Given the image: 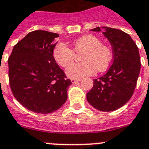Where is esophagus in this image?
I'll return each mask as SVG.
<instances>
[{
    "label": "esophagus",
    "mask_w": 149,
    "mask_h": 149,
    "mask_svg": "<svg viewBox=\"0 0 149 149\" xmlns=\"http://www.w3.org/2000/svg\"><path fill=\"white\" fill-rule=\"evenodd\" d=\"M81 81V79H71V82L73 83V84H74V83L77 82V81Z\"/></svg>",
    "instance_id": "1"
}]
</instances>
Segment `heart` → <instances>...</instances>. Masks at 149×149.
Returning <instances> with one entry per match:
<instances>
[{
  "mask_svg": "<svg viewBox=\"0 0 149 149\" xmlns=\"http://www.w3.org/2000/svg\"><path fill=\"white\" fill-rule=\"evenodd\" d=\"M73 50L83 52V62L71 65L74 58L73 49L64 43H58L53 49V58L58 65L68 68L66 73L73 79H80L93 75L98 71H104L108 68L112 59V51L108 45L102 43L98 36L88 34L77 38L73 42Z\"/></svg>",
  "mask_w": 149,
  "mask_h": 149,
  "instance_id": "1",
  "label": "heart"
}]
</instances>
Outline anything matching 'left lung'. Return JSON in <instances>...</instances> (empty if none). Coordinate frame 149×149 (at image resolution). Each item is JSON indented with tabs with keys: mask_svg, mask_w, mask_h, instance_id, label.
I'll return each instance as SVG.
<instances>
[{
	"mask_svg": "<svg viewBox=\"0 0 149 149\" xmlns=\"http://www.w3.org/2000/svg\"><path fill=\"white\" fill-rule=\"evenodd\" d=\"M111 43L113 63L104 76L93 80V86L87 93V100L101 111H113L121 108L131 99L140 74V54L131 36L120 29L96 27Z\"/></svg>",
	"mask_w": 149,
	"mask_h": 149,
	"instance_id": "1",
	"label": "left lung"
}]
</instances>
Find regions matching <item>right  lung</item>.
<instances>
[{
	"label": "right lung",
	"instance_id": "obj_1",
	"mask_svg": "<svg viewBox=\"0 0 149 149\" xmlns=\"http://www.w3.org/2000/svg\"><path fill=\"white\" fill-rule=\"evenodd\" d=\"M57 33L35 30L14 46L8 59L9 79L15 99L29 111L52 113L68 99L72 84L53 58Z\"/></svg>",
	"mask_w": 149,
	"mask_h": 149
}]
</instances>
